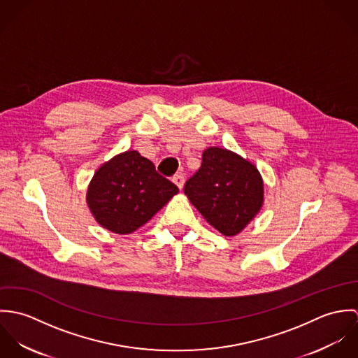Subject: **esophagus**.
Returning <instances> with one entry per match:
<instances>
[{
  "instance_id": "1",
  "label": "esophagus",
  "mask_w": 358,
  "mask_h": 358,
  "mask_svg": "<svg viewBox=\"0 0 358 358\" xmlns=\"http://www.w3.org/2000/svg\"><path fill=\"white\" fill-rule=\"evenodd\" d=\"M172 182L182 190L183 189V185H185V176L182 173H178V175H173L172 178Z\"/></svg>"
}]
</instances>
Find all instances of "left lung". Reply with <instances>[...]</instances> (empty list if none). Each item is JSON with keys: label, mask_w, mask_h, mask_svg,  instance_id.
<instances>
[{"label": "left lung", "mask_w": 358, "mask_h": 358, "mask_svg": "<svg viewBox=\"0 0 358 358\" xmlns=\"http://www.w3.org/2000/svg\"><path fill=\"white\" fill-rule=\"evenodd\" d=\"M185 194L205 220L224 236L238 234L263 205V180L255 165L238 154L208 148Z\"/></svg>", "instance_id": "8db88e82"}]
</instances>
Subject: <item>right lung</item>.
<instances>
[{
    "instance_id": "obj_1",
    "label": "right lung",
    "mask_w": 358,
    "mask_h": 358,
    "mask_svg": "<svg viewBox=\"0 0 358 358\" xmlns=\"http://www.w3.org/2000/svg\"><path fill=\"white\" fill-rule=\"evenodd\" d=\"M178 192L150 159L131 150L113 157L95 172L87 203L102 227L129 234L148 223Z\"/></svg>"
}]
</instances>
